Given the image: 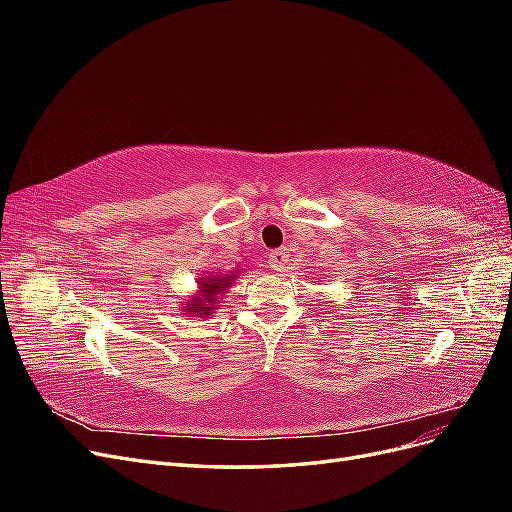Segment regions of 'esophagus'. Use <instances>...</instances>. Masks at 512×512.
Here are the masks:
<instances>
[{"label":"esophagus","mask_w":512,"mask_h":512,"mask_svg":"<svg viewBox=\"0 0 512 512\" xmlns=\"http://www.w3.org/2000/svg\"><path fill=\"white\" fill-rule=\"evenodd\" d=\"M288 258H290V254H288V250H273L271 254H269V269L271 271H284L286 269V265H288Z\"/></svg>","instance_id":"obj_1"}]
</instances>
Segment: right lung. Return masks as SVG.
<instances>
[{"mask_svg":"<svg viewBox=\"0 0 512 512\" xmlns=\"http://www.w3.org/2000/svg\"><path fill=\"white\" fill-rule=\"evenodd\" d=\"M237 273H239V269L228 273V275L203 277V280L198 282V292L194 294L192 301L185 303L183 312H190V316H198V318H200V316H203V318L211 316V312L215 309L213 305L218 303L220 294H224V292L230 288V284L235 282Z\"/></svg>","mask_w":512,"mask_h":512,"instance_id":"right-lung-1","label":"right lung"}]
</instances>
